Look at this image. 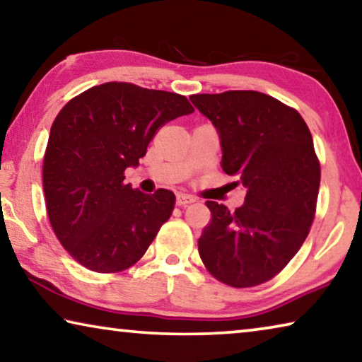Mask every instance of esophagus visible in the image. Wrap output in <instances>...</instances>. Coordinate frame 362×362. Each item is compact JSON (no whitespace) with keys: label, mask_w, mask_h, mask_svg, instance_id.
I'll use <instances>...</instances> for the list:
<instances>
[{"label":"esophagus","mask_w":362,"mask_h":362,"mask_svg":"<svg viewBox=\"0 0 362 362\" xmlns=\"http://www.w3.org/2000/svg\"><path fill=\"white\" fill-rule=\"evenodd\" d=\"M193 202H194V198L188 197V194H185V193H179V194H177V199H175L177 206H188Z\"/></svg>","instance_id":"obj_1"}]
</instances>
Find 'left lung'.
<instances>
[{
    "instance_id": "obj_1",
    "label": "left lung",
    "mask_w": 362,
    "mask_h": 362,
    "mask_svg": "<svg viewBox=\"0 0 362 362\" xmlns=\"http://www.w3.org/2000/svg\"><path fill=\"white\" fill-rule=\"evenodd\" d=\"M190 101L217 130L222 170L246 190L235 212L206 203L212 219L198 240L199 256L230 286L267 282L298 253L314 219L320 165L311 132L300 112L259 91L192 95Z\"/></svg>"
}]
</instances>
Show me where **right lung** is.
Segmentation results:
<instances>
[{"label":"right lung","instance_id":"add662e5","mask_svg":"<svg viewBox=\"0 0 362 362\" xmlns=\"http://www.w3.org/2000/svg\"><path fill=\"white\" fill-rule=\"evenodd\" d=\"M193 111L182 95L107 82L57 114L43 159L45 199L57 240L83 267L119 272L146 253L175 194L134 190L124 170L140 164L160 125Z\"/></svg>","mask_w":362,"mask_h":362}]
</instances>
